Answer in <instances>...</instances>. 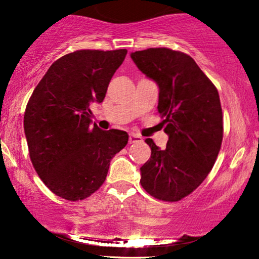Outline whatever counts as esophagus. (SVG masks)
Returning a JSON list of instances; mask_svg holds the SVG:
<instances>
[{"mask_svg": "<svg viewBox=\"0 0 259 259\" xmlns=\"http://www.w3.org/2000/svg\"><path fill=\"white\" fill-rule=\"evenodd\" d=\"M130 144H136V143H141L143 141V138L138 134H131L130 136Z\"/></svg>", "mask_w": 259, "mask_h": 259, "instance_id": "obj_1", "label": "esophagus"}]
</instances>
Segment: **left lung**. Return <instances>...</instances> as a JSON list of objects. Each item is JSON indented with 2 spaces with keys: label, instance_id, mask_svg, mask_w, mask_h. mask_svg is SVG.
Here are the masks:
<instances>
[{
  "label": "left lung",
  "instance_id": "8db88e82",
  "mask_svg": "<svg viewBox=\"0 0 259 259\" xmlns=\"http://www.w3.org/2000/svg\"><path fill=\"white\" fill-rule=\"evenodd\" d=\"M131 58L158 84L160 125L168 136L165 150L145 140L152 153L140 167L141 186L157 199L178 201L204 182L218 157L223 140L218 91L182 52L148 48Z\"/></svg>",
  "mask_w": 259,
  "mask_h": 259
}]
</instances>
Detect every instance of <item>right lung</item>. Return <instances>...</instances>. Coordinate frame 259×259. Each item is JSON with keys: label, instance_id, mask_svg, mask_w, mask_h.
Instances as JSON below:
<instances>
[{"label": "right lung", "instance_id": "1", "mask_svg": "<svg viewBox=\"0 0 259 259\" xmlns=\"http://www.w3.org/2000/svg\"><path fill=\"white\" fill-rule=\"evenodd\" d=\"M126 54V49H86L62 56L28 101L23 122L30 160L45 185L63 199L94 193L111 159L128 143L125 131H102L90 119V105L104 101Z\"/></svg>", "mask_w": 259, "mask_h": 259}]
</instances>
